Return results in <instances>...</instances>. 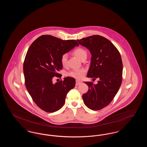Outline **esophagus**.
<instances>
[{"label":"esophagus","mask_w":147,"mask_h":147,"mask_svg":"<svg viewBox=\"0 0 147 147\" xmlns=\"http://www.w3.org/2000/svg\"><path fill=\"white\" fill-rule=\"evenodd\" d=\"M82 83V82H80V81H79V80H76V85L78 86V85H80V84Z\"/></svg>","instance_id":"34e87169"}]
</instances>
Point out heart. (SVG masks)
<instances>
[{
  "label": "heart",
  "mask_w": 147,
  "mask_h": 147,
  "mask_svg": "<svg viewBox=\"0 0 147 147\" xmlns=\"http://www.w3.org/2000/svg\"><path fill=\"white\" fill-rule=\"evenodd\" d=\"M73 53L75 56H77V57L80 59L81 61L85 58L87 57V52L86 51L82 48H79L77 49H75L73 52ZM67 59H68V56L67 54H64L61 59V64L63 66H65L67 63ZM85 71L83 69H74L69 71L67 74V75L69 77H73L76 79H82L84 77Z\"/></svg>",
  "instance_id": "b5f03b06"
}]
</instances>
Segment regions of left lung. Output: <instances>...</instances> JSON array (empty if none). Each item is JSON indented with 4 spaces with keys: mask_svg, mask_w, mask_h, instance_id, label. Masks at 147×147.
I'll list each match as a JSON object with an SVG mask.
<instances>
[{
    "mask_svg": "<svg viewBox=\"0 0 147 147\" xmlns=\"http://www.w3.org/2000/svg\"><path fill=\"white\" fill-rule=\"evenodd\" d=\"M77 41L91 53L87 77L98 80L97 84L84 82L89 86V90L83 95V101L92 110H101L111 102L121 85V57L112 42L101 36H90Z\"/></svg>",
    "mask_w": 147,
    "mask_h": 147,
    "instance_id": "left-lung-1",
    "label": "left lung"
}]
</instances>
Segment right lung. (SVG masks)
Returning a JSON list of instances; mask_svg holds the SVG:
<instances>
[{
	"label": "right lung",
	"instance_id": "right-lung-1",
	"mask_svg": "<svg viewBox=\"0 0 147 147\" xmlns=\"http://www.w3.org/2000/svg\"><path fill=\"white\" fill-rule=\"evenodd\" d=\"M78 46L76 40H63L46 35L37 38L30 46L23 66L25 85L36 104L45 111L59 110L68 92L74 88L76 80L72 77L56 83L52 79L62 76L57 73L63 68L62 56Z\"/></svg>",
	"mask_w": 147,
	"mask_h": 147
}]
</instances>
